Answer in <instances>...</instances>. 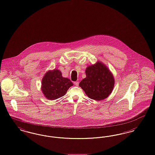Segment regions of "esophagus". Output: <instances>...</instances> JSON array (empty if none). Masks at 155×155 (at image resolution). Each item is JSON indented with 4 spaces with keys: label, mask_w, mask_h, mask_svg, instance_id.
<instances>
[{
    "label": "esophagus",
    "mask_w": 155,
    "mask_h": 155,
    "mask_svg": "<svg viewBox=\"0 0 155 155\" xmlns=\"http://www.w3.org/2000/svg\"><path fill=\"white\" fill-rule=\"evenodd\" d=\"M74 85L75 86H78V85H79V82H78V81H75V82H74Z\"/></svg>",
    "instance_id": "1"
}]
</instances>
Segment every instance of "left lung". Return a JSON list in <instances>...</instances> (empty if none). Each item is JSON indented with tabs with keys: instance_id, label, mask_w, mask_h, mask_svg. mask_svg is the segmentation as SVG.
Here are the masks:
<instances>
[{
	"instance_id": "left-lung-1",
	"label": "left lung",
	"mask_w": 155,
	"mask_h": 155,
	"mask_svg": "<svg viewBox=\"0 0 155 155\" xmlns=\"http://www.w3.org/2000/svg\"><path fill=\"white\" fill-rule=\"evenodd\" d=\"M86 78L79 84L88 97L99 101L105 99L111 93L115 79L109 68L100 61L90 65L85 70Z\"/></svg>"
}]
</instances>
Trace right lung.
Wrapping results in <instances>:
<instances>
[{
    "instance_id": "right-lung-1",
    "label": "right lung",
    "mask_w": 155,
    "mask_h": 155,
    "mask_svg": "<svg viewBox=\"0 0 155 155\" xmlns=\"http://www.w3.org/2000/svg\"><path fill=\"white\" fill-rule=\"evenodd\" d=\"M73 83L62 76L58 69L48 70L41 80V90L47 99L54 100L63 96Z\"/></svg>"
}]
</instances>
